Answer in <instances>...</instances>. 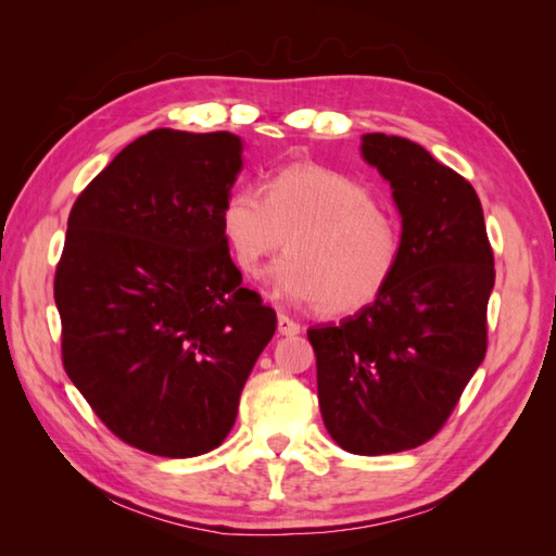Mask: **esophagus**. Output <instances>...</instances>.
<instances>
[{"label": "esophagus", "mask_w": 556, "mask_h": 556, "mask_svg": "<svg viewBox=\"0 0 556 556\" xmlns=\"http://www.w3.org/2000/svg\"><path fill=\"white\" fill-rule=\"evenodd\" d=\"M277 325H279V334H281V337H293V334L301 332V325L293 323L291 317H287V315H279Z\"/></svg>", "instance_id": "34e87169"}]
</instances>
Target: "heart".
<instances>
[{
  "instance_id": "1",
  "label": "heart",
  "mask_w": 556,
  "mask_h": 556,
  "mask_svg": "<svg viewBox=\"0 0 556 556\" xmlns=\"http://www.w3.org/2000/svg\"><path fill=\"white\" fill-rule=\"evenodd\" d=\"M224 241L245 277L285 248L271 269V291L325 315H351L382 296L401 257L396 217L370 186L313 162L287 164L269 176L265 195L239 186L219 212Z\"/></svg>"
}]
</instances>
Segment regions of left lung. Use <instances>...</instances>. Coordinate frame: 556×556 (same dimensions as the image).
Listing matches in <instances>:
<instances>
[{"mask_svg":"<svg viewBox=\"0 0 556 556\" xmlns=\"http://www.w3.org/2000/svg\"><path fill=\"white\" fill-rule=\"evenodd\" d=\"M361 152L392 186L399 267L368 308L308 339L327 432L380 456L432 440L485 358L494 255L464 176L408 138L365 134Z\"/></svg>","mask_w":556,"mask_h":556,"instance_id":"obj_1","label":"left lung"}]
</instances>
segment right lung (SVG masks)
<instances>
[{"mask_svg": "<svg viewBox=\"0 0 556 556\" xmlns=\"http://www.w3.org/2000/svg\"><path fill=\"white\" fill-rule=\"evenodd\" d=\"M229 131L155 128L71 207L54 275L68 380L140 452L224 442L277 315L241 287L219 212L243 160Z\"/></svg>", "mask_w": 556, "mask_h": 556, "instance_id": "right-lung-1", "label": "right lung"}]
</instances>
